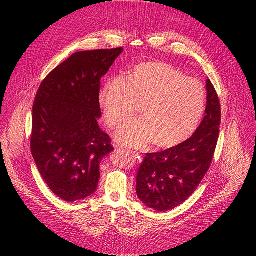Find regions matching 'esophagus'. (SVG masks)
<instances>
[{
    "label": "esophagus",
    "mask_w": 256,
    "mask_h": 256,
    "mask_svg": "<svg viewBox=\"0 0 256 256\" xmlns=\"http://www.w3.org/2000/svg\"><path fill=\"white\" fill-rule=\"evenodd\" d=\"M132 154L137 158V160H138L139 163H141V162H142L143 158H142V156H141V154H138V152H132Z\"/></svg>",
    "instance_id": "obj_1"
}]
</instances>
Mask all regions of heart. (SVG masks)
<instances>
[{"instance_id": "obj_1", "label": "heart", "mask_w": 256, "mask_h": 256, "mask_svg": "<svg viewBox=\"0 0 256 256\" xmlns=\"http://www.w3.org/2000/svg\"><path fill=\"white\" fill-rule=\"evenodd\" d=\"M204 102L202 84L165 62L138 64L126 80L110 78L100 92L104 119L112 128L122 126L141 106L142 117L116 134L120 144L132 148L152 142L158 148H170L184 142L195 132Z\"/></svg>"}]
</instances>
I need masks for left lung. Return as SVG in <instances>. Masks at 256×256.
I'll return each instance as SVG.
<instances>
[{
	"label": "left lung",
	"mask_w": 256,
	"mask_h": 256,
	"mask_svg": "<svg viewBox=\"0 0 256 256\" xmlns=\"http://www.w3.org/2000/svg\"><path fill=\"white\" fill-rule=\"evenodd\" d=\"M206 92V115L193 136L144 158L137 174L136 193L150 208L167 212L182 204L195 192L210 166L219 138L221 108L210 80Z\"/></svg>",
	"instance_id": "1"
}]
</instances>
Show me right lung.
<instances>
[{"instance_id": "right-lung-1", "label": "right lung", "mask_w": 256, "mask_h": 256, "mask_svg": "<svg viewBox=\"0 0 256 256\" xmlns=\"http://www.w3.org/2000/svg\"><path fill=\"white\" fill-rule=\"evenodd\" d=\"M124 48L78 52L48 74L33 104L31 152L50 190L74 202L96 191L114 150L98 126L100 80Z\"/></svg>"}]
</instances>
